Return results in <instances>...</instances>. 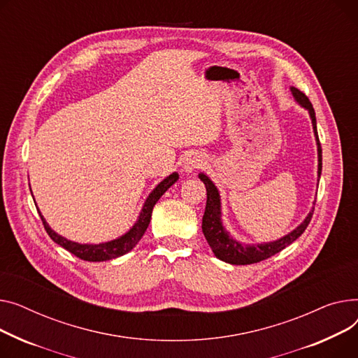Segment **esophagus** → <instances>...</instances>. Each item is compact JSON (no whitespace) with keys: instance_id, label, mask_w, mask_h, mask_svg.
Listing matches in <instances>:
<instances>
[{"instance_id":"esophagus-1","label":"esophagus","mask_w":358,"mask_h":358,"mask_svg":"<svg viewBox=\"0 0 358 358\" xmlns=\"http://www.w3.org/2000/svg\"><path fill=\"white\" fill-rule=\"evenodd\" d=\"M202 164H203V157L199 153H191L185 157L182 167L185 173H192L195 169H199Z\"/></svg>"}]
</instances>
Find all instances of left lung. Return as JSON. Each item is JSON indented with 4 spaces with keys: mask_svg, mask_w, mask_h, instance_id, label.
Instances as JSON below:
<instances>
[{
    "mask_svg": "<svg viewBox=\"0 0 358 358\" xmlns=\"http://www.w3.org/2000/svg\"><path fill=\"white\" fill-rule=\"evenodd\" d=\"M290 92L295 98V101L301 105L302 108H305L309 113L310 121H312V129L315 134V140H317V150H318V182L321 178L322 172V149L320 144L318 138V131H317V118H315V111L310 101L308 96L301 92L298 88L290 87ZM199 179L203 182L206 187V206H205V213L202 217V233L209 244V247L213 248L214 255L217 259L229 263V264H253L259 263L262 260H266L271 256H275L279 251H282L285 247L292 244L298 237L302 236L303 231L306 229L312 214H313V206L306 215V218L295 228L292 229L290 233L283 236L282 238H278L275 241H267V243H260V244H243L234 237H231L228 231L225 229L222 224V213H221V196L217 186L214 182L209 179L205 173L198 175ZM315 205V203H313Z\"/></svg>",
    "mask_w": 358,
    "mask_h": 358,
    "instance_id": "obj_1",
    "label": "left lung"
}]
</instances>
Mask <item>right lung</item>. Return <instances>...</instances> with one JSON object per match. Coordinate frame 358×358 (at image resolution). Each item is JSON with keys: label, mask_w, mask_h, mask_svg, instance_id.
Masks as SVG:
<instances>
[{"label": "right lung", "mask_w": 358, "mask_h": 358, "mask_svg": "<svg viewBox=\"0 0 358 358\" xmlns=\"http://www.w3.org/2000/svg\"><path fill=\"white\" fill-rule=\"evenodd\" d=\"M179 179V175L176 172L171 173L167 178H164L153 191L147 196L145 202L141 206L140 215L137 218V221L134 222V225L127 231V233L120 236L118 238L105 241V243H99V244H80L76 241H71L65 237L59 236L56 231H53L49 224L46 222L45 217L40 214L38 208L37 211L40 214L41 221H43L45 229L48 231V234L50 236V238L59 244L60 247H63L65 250L71 251V253L82 260L85 262H107V260H113L117 257H121L124 255H127L129 251H131L136 244L141 240L143 234L145 233L147 227L150 224V218H152V213H153V206L156 205V202L160 199V196L169 189L176 180ZM31 191V189H30Z\"/></svg>", "instance_id": "right-lung-1"}]
</instances>
